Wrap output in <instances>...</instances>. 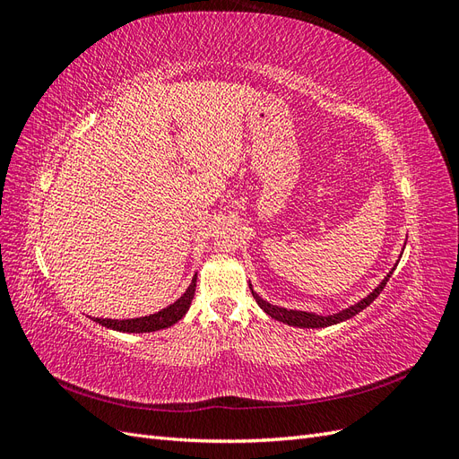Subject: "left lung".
I'll return each instance as SVG.
<instances>
[{
  "label": "left lung",
  "mask_w": 459,
  "mask_h": 459,
  "mask_svg": "<svg viewBox=\"0 0 459 459\" xmlns=\"http://www.w3.org/2000/svg\"><path fill=\"white\" fill-rule=\"evenodd\" d=\"M393 275V272L388 273L385 280L381 281V285L373 290V293H369L364 300H359L358 304H354V307L346 308L339 314H333V316H316V314H310V312H300V310H287V308H280V307H273V304L262 300L255 290H253V297L255 300L258 302V307L266 312L268 316H272L273 319H277V322H283L287 325H295V327H327V325H333V324H339V322H344V319H349L352 316H356L358 312H362L366 307H369V304L379 297L381 290L385 289L388 277Z\"/></svg>",
  "instance_id": "left-lung-1"
}]
</instances>
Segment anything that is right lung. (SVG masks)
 I'll return each instance as SVG.
<instances>
[{
  "label": "right lung",
  "instance_id": "1",
  "mask_svg": "<svg viewBox=\"0 0 459 459\" xmlns=\"http://www.w3.org/2000/svg\"><path fill=\"white\" fill-rule=\"evenodd\" d=\"M195 287H197V275L193 277L191 285L187 287L186 293L179 297L174 304H170L169 308H162L157 314H151L145 317H132V319H103V317H93V322L100 325H105L108 329L122 331V333H149V331H159L164 327H170L178 324L179 319L186 316L189 310V304L193 300V295H195Z\"/></svg>",
  "mask_w": 459,
  "mask_h": 459
}]
</instances>
